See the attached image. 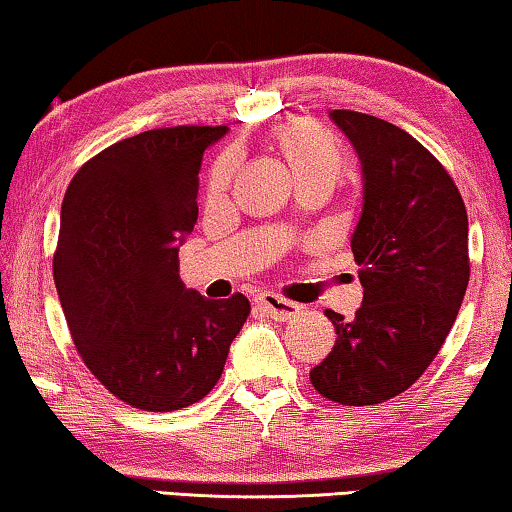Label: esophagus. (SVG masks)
Here are the masks:
<instances>
[{
    "label": "esophagus",
    "instance_id": "esophagus-1",
    "mask_svg": "<svg viewBox=\"0 0 512 512\" xmlns=\"http://www.w3.org/2000/svg\"><path fill=\"white\" fill-rule=\"evenodd\" d=\"M258 306H261L267 316L274 318V320H281V322L293 320L297 313L302 311L300 304L288 302V300H283V297L272 295V293H263L261 297H258Z\"/></svg>",
    "mask_w": 512,
    "mask_h": 512
}]
</instances>
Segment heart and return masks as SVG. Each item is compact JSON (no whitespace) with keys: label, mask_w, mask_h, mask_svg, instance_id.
<instances>
[{"label":"heart","mask_w":512,"mask_h":512,"mask_svg":"<svg viewBox=\"0 0 512 512\" xmlns=\"http://www.w3.org/2000/svg\"><path fill=\"white\" fill-rule=\"evenodd\" d=\"M279 148L286 162L293 169L295 180H311V178H327L336 180L341 176L345 157L338 141L329 135L327 130L318 128L313 123H293L279 132ZM238 169V157L235 153H224L217 157L208 174V196L224 194L229 190L231 180Z\"/></svg>","instance_id":"b5f03b06"}]
</instances>
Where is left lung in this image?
I'll return each instance as SVG.
<instances>
[{"label": "left lung", "instance_id": "1", "mask_svg": "<svg viewBox=\"0 0 512 512\" xmlns=\"http://www.w3.org/2000/svg\"><path fill=\"white\" fill-rule=\"evenodd\" d=\"M361 160L364 208L350 247L364 302L355 318L325 316L336 343L311 384L341 405L384 403L437 357L469 283V222L453 178L398 125L334 109Z\"/></svg>", "mask_w": 512, "mask_h": 512}]
</instances>
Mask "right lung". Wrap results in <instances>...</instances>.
<instances>
[{
  "mask_svg": "<svg viewBox=\"0 0 512 512\" xmlns=\"http://www.w3.org/2000/svg\"><path fill=\"white\" fill-rule=\"evenodd\" d=\"M226 125H176L116 141L82 164L61 203L54 283L73 343L102 387L137 410L199 403L251 306L185 288L178 249L199 206L203 151Z\"/></svg>",
  "mask_w": 512,
  "mask_h": 512,
  "instance_id": "add662e5",
  "label": "right lung"
}]
</instances>
